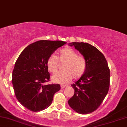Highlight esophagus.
<instances>
[{"label": "esophagus", "instance_id": "obj_1", "mask_svg": "<svg viewBox=\"0 0 127 127\" xmlns=\"http://www.w3.org/2000/svg\"><path fill=\"white\" fill-rule=\"evenodd\" d=\"M65 87H66V85H61V88L62 89L64 88H65Z\"/></svg>", "mask_w": 127, "mask_h": 127}]
</instances>
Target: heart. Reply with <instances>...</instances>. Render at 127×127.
Returning a JSON list of instances; mask_svg holds the SVG:
<instances>
[{"mask_svg":"<svg viewBox=\"0 0 127 127\" xmlns=\"http://www.w3.org/2000/svg\"><path fill=\"white\" fill-rule=\"evenodd\" d=\"M64 63L63 70L52 75L53 82L65 84L73 78L75 79L82 76L87 69V61L81 55H78L75 50L70 48L62 49L58 52L57 56L51 55L46 60V67L49 72L54 73L59 68V63Z\"/></svg>","mask_w":127,"mask_h":127,"instance_id":"b5f03b06","label":"heart"}]
</instances>
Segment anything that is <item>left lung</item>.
Wrapping results in <instances>:
<instances>
[{
	"label": "left lung",
	"mask_w": 127,
	"mask_h": 127,
	"mask_svg": "<svg viewBox=\"0 0 127 127\" xmlns=\"http://www.w3.org/2000/svg\"><path fill=\"white\" fill-rule=\"evenodd\" d=\"M68 45L75 46L87 64L84 75L71 85L75 94L68 100V105L77 113L88 114L98 108L108 93L110 70L104 55L95 46L84 42Z\"/></svg>",
	"instance_id": "1"
}]
</instances>
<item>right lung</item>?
I'll return each instance as SVG.
<instances>
[{"label":"right lung","mask_w":127,"mask_h":127,"mask_svg":"<svg viewBox=\"0 0 127 127\" xmlns=\"http://www.w3.org/2000/svg\"><path fill=\"white\" fill-rule=\"evenodd\" d=\"M67 42L42 40L30 44L20 54L12 72V85L18 101L26 108L39 112L51 104L59 84L45 85L49 80L46 60Z\"/></svg>","instance_id":"right-lung-1"}]
</instances>
